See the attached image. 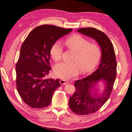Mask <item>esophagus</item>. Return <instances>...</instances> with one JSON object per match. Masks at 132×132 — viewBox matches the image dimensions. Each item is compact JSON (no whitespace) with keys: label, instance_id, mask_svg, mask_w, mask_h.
<instances>
[{"label":"esophagus","instance_id":"34e87169","mask_svg":"<svg viewBox=\"0 0 132 132\" xmlns=\"http://www.w3.org/2000/svg\"><path fill=\"white\" fill-rule=\"evenodd\" d=\"M69 82L66 80H63V79H61L60 80V84L62 85H66L67 84H68Z\"/></svg>","mask_w":132,"mask_h":132}]
</instances>
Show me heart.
Here are the masks:
<instances>
[{"label":"heart","mask_w":132,"mask_h":132,"mask_svg":"<svg viewBox=\"0 0 132 132\" xmlns=\"http://www.w3.org/2000/svg\"><path fill=\"white\" fill-rule=\"evenodd\" d=\"M65 45L73 51L71 62H63L56 65L54 73L57 77L68 79L78 75L81 71L86 72L93 68L98 61L101 51L99 45L89 41L80 34L68 36L64 42ZM63 46L59 41L55 42L50 50L53 60L59 62L62 59Z\"/></svg>","instance_id":"b5f03b06"}]
</instances>
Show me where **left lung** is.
<instances>
[{"label": "left lung", "instance_id": "left-lung-1", "mask_svg": "<svg viewBox=\"0 0 132 132\" xmlns=\"http://www.w3.org/2000/svg\"><path fill=\"white\" fill-rule=\"evenodd\" d=\"M78 32L95 40L101 49L100 64L89 76L75 82V91L69 101L71 110L77 114L88 115L99 110L106 102L113 88L117 75L116 54L110 40L103 32L93 28H81ZM104 89L98 94L95 89L100 81Z\"/></svg>", "mask_w": 132, "mask_h": 132}]
</instances>
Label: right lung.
<instances>
[{"mask_svg": "<svg viewBox=\"0 0 132 132\" xmlns=\"http://www.w3.org/2000/svg\"><path fill=\"white\" fill-rule=\"evenodd\" d=\"M72 30L44 24L34 29L23 42L16 64V85L21 98L31 108L48 106L54 92L61 86L59 79L47 78L51 70L50 50Z\"/></svg>", "mask_w": 132, "mask_h": 132, "instance_id": "obj_1", "label": "right lung"}]
</instances>
